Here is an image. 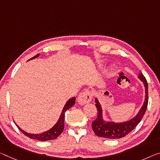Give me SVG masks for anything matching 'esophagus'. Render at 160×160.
I'll use <instances>...</instances> for the list:
<instances>
[{
	"mask_svg": "<svg viewBox=\"0 0 160 160\" xmlns=\"http://www.w3.org/2000/svg\"><path fill=\"white\" fill-rule=\"evenodd\" d=\"M78 102L80 105H85L86 103L90 102L91 100H92V96H91V93L90 91L85 90L84 92H81L77 98Z\"/></svg>",
	"mask_w": 160,
	"mask_h": 160,
	"instance_id": "34e87169",
	"label": "esophagus"
}]
</instances>
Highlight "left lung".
Listing matches in <instances>:
<instances>
[{"instance_id": "8db88e82", "label": "left lung", "mask_w": 160, "mask_h": 160, "mask_svg": "<svg viewBox=\"0 0 160 160\" xmlns=\"http://www.w3.org/2000/svg\"><path fill=\"white\" fill-rule=\"evenodd\" d=\"M138 78L144 84V89H145V98H144L143 105L138 113L130 120L117 123L114 122L105 120L103 118L102 109L100 103L98 101V98L95 99V102L96 103L95 106L98 109V118L92 122V128L96 135L104 138L120 139L128 135L139 123L146 112L147 108H148V85L145 78L142 72L139 74Z\"/></svg>"}]
</instances>
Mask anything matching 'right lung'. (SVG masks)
<instances>
[{
    "mask_svg": "<svg viewBox=\"0 0 160 160\" xmlns=\"http://www.w3.org/2000/svg\"><path fill=\"white\" fill-rule=\"evenodd\" d=\"M39 55L40 54H38L30 60L35 59V58L38 57ZM75 98H70V100H68V102L65 103L64 108H63L62 110V112L60 114V118L58 119L57 122L55 123V125L53 126L52 128H50V130H48V131H45L42 133H40V134L28 133L24 130H22L21 128H20V127L18 125H17L16 124V125L18 127V128L25 135L28 137V138L30 139H37V140H40V141H48V140H51V139H56L58 137L62 132L63 129H64V120H65V112H66L68 109L70 108L71 107H72V106L75 105Z\"/></svg>",
    "mask_w": 160,
    "mask_h": 160,
    "instance_id": "1",
    "label": "right lung"
}]
</instances>
